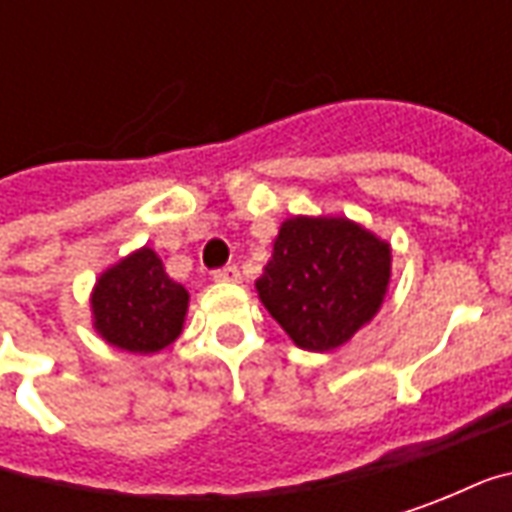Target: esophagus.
Masks as SVG:
<instances>
[{
  "label": "esophagus",
  "instance_id": "34e87169",
  "mask_svg": "<svg viewBox=\"0 0 512 512\" xmlns=\"http://www.w3.org/2000/svg\"><path fill=\"white\" fill-rule=\"evenodd\" d=\"M213 279H216V282H238V279H241V271H238V266L216 268V271H213Z\"/></svg>",
  "mask_w": 512,
  "mask_h": 512
}]
</instances>
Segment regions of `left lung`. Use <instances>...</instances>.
I'll list each match as a JSON object with an SVG mask.
<instances>
[{"label":"left lung","mask_w":512,"mask_h":512,"mask_svg":"<svg viewBox=\"0 0 512 512\" xmlns=\"http://www.w3.org/2000/svg\"><path fill=\"white\" fill-rule=\"evenodd\" d=\"M392 252L348 219L293 216L282 224L257 293L307 351L348 343L381 307Z\"/></svg>","instance_id":"obj_1"}]
</instances>
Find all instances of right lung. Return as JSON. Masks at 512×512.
I'll list each match as a JSON object with an SVG mask.
<instances>
[{
  "label": "right lung",
  "mask_w": 512,
  "mask_h": 512,
  "mask_svg": "<svg viewBox=\"0 0 512 512\" xmlns=\"http://www.w3.org/2000/svg\"><path fill=\"white\" fill-rule=\"evenodd\" d=\"M189 293L167 277L153 249H139L98 279L95 329L106 343L131 354H156L183 329Z\"/></svg>",
  "instance_id": "1"
}]
</instances>
